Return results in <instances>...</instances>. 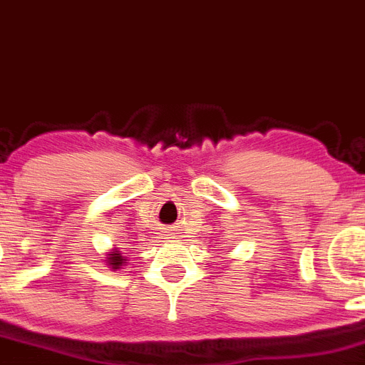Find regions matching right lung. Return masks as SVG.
<instances>
[{
  "mask_svg": "<svg viewBox=\"0 0 365 365\" xmlns=\"http://www.w3.org/2000/svg\"><path fill=\"white\" fill-rule=\"evenodd\" d=\"M104 261H106V264L111 268V270H120V268H124L125 263H128V259H125L124 255H122L117 248H113L111 252H108Z\"/></svg>",
  "mask_w": 365,
  "mask_h": 365,
  "instance_id": "1",
  "label": "right lung"
}]
</instances>
